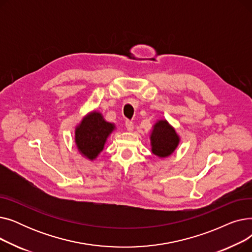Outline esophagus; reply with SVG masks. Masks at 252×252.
<instances>
[{"label": "esophagus", "mask_w": 252, "mask_h": 252, "mask_svg": "<svg viewBox=\"0 0 252 252\" xmlns=\"http://www.w3.org/2000/svg\"><path fill=\"white\" fill-rule=\"evenodd\" d=\"M126 129H127L128 131L133 130V129H134V124H133V122L126 121Z\"/></svg>", "instance_id": "esophagus-1"}]
</instances>
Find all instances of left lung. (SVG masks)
Returning a JSON list of instances; mask_svg holds the SVG:
<instances>
[{
    "label": "left lung",
    "instance_id": "obj_1",
    "mask_svg": "<svg viewBox=\"0 0 252 252\" xmlns=\"http://www.w3.org/2000/svg\"><path fill=\"white\" fill-rule=\"evenodd\" d=\"M152 152L158 157H167L178 147L180 138L166 121L157 122L150 136Z\"/></svg>",
    "mask_w": 252,
    "mask_h": 252
}]
</instances>
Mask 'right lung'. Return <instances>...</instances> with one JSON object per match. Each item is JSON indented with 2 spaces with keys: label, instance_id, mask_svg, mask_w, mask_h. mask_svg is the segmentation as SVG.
I'll use <instances>...</instances> for the list:
<instances>
[{
  "label": "right lung",
  "instance_id": "right-lung-1",
  "mask_svg": "<svg viewBox=\"0 0 252 252\" xmlns=\"http://www.w3.org/2000/svg\"><path fill=\"white\" fill-rule=\"evenodd\" d=\"M114 128V125L106 122L100 112H91L75 128L78 151L90 160L95 159Z\"/></svg>",
  "mask_w": 252,
  "mask_h": 252
}]
</instances>
